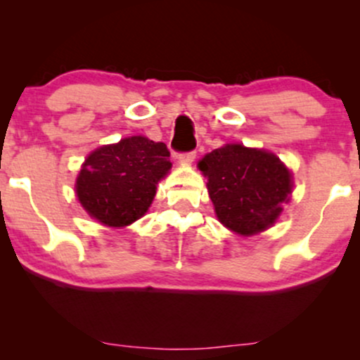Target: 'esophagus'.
Listing matches in <instances>:
<instances>
[{"mask_svg": "<svg viewBox=\"0 0 360 360\" xmlns=\"http://www.w3.org/2000/svg\"><path fill=\"white\" fill-rule=\"evenodd\" d=\"M196 159V152H181L179 155H177V160H179L181 164H191L193 160Z\"/></svg>", "mask_w": 360, "mask_h": 360, "instance_id": "obj_1", "label": "esophagus"}]
</instances>
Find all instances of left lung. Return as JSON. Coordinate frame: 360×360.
<instances>
[{
	"label": "left lung",
	"mask_w": 360,
	"mask_h": 360,
	"mask_svg": "<svg viewBox=\"0 0 360 360\" xmlns=\"http://www.w3.org/2000/svg\"><path fill=\"white\" fill-rule=\"evenodd\" d=\"M218 220L240 235L269 229L291 193V174L269 152L238 143L214 148L200 160Z\"/></svg>",
	"instance_id": "1"
}]
</instances>
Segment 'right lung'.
<instances>
[{
  "label": "right lung",
  "mask_w": 360,
  "mask_h": 360,
  "mask_svg": "<svg viewBox=\"0 0 360 360\" xmlns=\"http://www.w3.org/2000/svg\"><path fill=\"white\" fill-rule=\"evenodd\" d=\"M166 143L130 137L94 150L79 176L76 193L91 217L103 225L125 226L143 217L155 186L171 169Z\"/></svg>",
  "instance_id": "right-lung-1"
}]
</instances>
